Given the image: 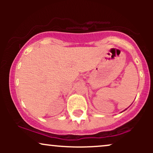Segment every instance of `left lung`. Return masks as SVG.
I'll list each match as a JSON object with an SVG mask.
<instances>
[{
	"mask_svg": "<svg viewBox=\"0 0 153 153\" xmlns=\"http://www.w3.org/2000/svg\"><path fill=\"white\" fill-rule=\"evenodd\" d=\"M125 110H126V109H125Z\"/></svg>",
	"mask_w": 153,
	"mask_h": 153,
	"instance_id": "left-lung-1",
	"label": "left lung"
}]
</instances>
